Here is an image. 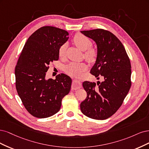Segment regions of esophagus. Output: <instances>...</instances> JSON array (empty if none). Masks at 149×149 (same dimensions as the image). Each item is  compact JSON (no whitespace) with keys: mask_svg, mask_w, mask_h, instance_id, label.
I'll return each mask as SVG.
<instances>
[{"mask_svg":"<svg viewBox=\"0 0 149 149\" xmlns=\"http://www.w3.org/2000/svg\"><path fill=\"white\" fill-rule=\"evenodd\" d=\"M81 83L80 81L77 80H74L72 81V90H77L81 87Z\"/></svg>","mask_w":149,"mask_h":149,"instance_id":"obj_1","label":"esophagus"}]
</instances>
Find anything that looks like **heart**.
Wrapping results in <instances>:
<instances>
[{
  "label": "heart",
  "mask_w": 149,
  "mask_h": 149,
  "mask_svg": "<svg viewBox=\"0 0 149 149\" xmlns=\"http://www.w3.org/2000/svg\"><path fill=\"white\" fill-rule=\"evenodd\" d=\"M75 45L81 50L84 51V56L85 59L90 62H93L97 60L98 56V51L93 47H92V41L89 38L81 33L76 34L74 38ZM67 44L61 45L59 49V56L60 58H64L65 56ZM87 69V65L84 62L75 63L71 62L64 68V71L66 74L74 77H79L81 72Z\"/></svg>",
  "instance_id": "obj_1"
}]
</instances>
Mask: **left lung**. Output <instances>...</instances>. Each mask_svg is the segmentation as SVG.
<instances>
[{"instance_id":"left-lung-1","label":"left lung","mask_w":149,"mask_h":149,"mask_svg":"<svg viewBox=\"0 0 149 149\" xmlns=\"http://www.w3.org/2000/svg\"><path fill=\"white\" fill-rule=\"evenodd\" d=\"M97 43L98 56L90 74L104 81L83 82L87 97L80 104L81 111L94 119L111 117L121 106L131 86V65L125 48L111 32L103 29L81 31Z\"/></svg>"}]
</instances>
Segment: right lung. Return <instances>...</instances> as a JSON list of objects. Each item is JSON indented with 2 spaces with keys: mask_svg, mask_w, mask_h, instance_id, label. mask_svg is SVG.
<instances>
[{
  "mask_svg": "<svg viewBox=\"0 0 149 149\" xmlns=\"http://www.w3.org/2000/svg\"><path fill=\"white\" fill-rule=\"evenodd\" d=\"M69 33L45 26L35 31L25 42L15 66V86L23 106L32 116L46 118L59 111L62 100L71 88L72 80L64 74L45 79L49 63L59 59V49Z\"/></svg>",
  "mask_w": 149,
  "mask_h": 149,
  "instance_id": "right-lung-1",
  "label": "right lung"
}]
</instances>
